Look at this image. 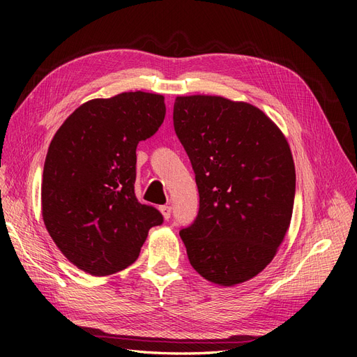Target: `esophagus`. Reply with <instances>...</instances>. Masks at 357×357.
<instances>
[{
    "mask_svg": "<svg viewBox=\"0 0 357 357\" xmlns=\"http://www.w3.org/2000/svg\"><path fill=\"white\" fill-rule=\"evenodd\" d=\"M159 210H160L162 215H164L165 220H168L171 218V207H169V205H162V207H159Z\"/></svg>",
    "mask_w": 357,
    "mask_h": 357,
    "instance_id": "1",
    "label": "esophagus"
}]
</instances>
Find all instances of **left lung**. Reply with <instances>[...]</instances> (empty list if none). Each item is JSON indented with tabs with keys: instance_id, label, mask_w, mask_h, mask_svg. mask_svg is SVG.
I'll list each match as a JSON object with an SVG mask.
<instances>
[{
	"instance_id": "8db88e82",
	"label": "left lung",
	"mask_w": 357,
	"mask_h": 357,
	"mask_svg": "<svg viewBox=\"0 0 357 357\" xmlns=\"http://www.w3.org/2000/svg\"><path fill=\"white\" fill-rule=\"evenodd\" d=\"M172 119L199 192L197 219L180 231L189 262L214 284L248 282L290 226L296 174L287 139L257 107L223 96H177Z\"/></svg>"
}]
</instances>
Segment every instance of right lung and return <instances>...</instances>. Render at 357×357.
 Segmentation results:
<instances>
[{"instance_id": "right-lung-1", "label": "right lung", "mask_w": 357, "mask_h": 357, "mask_svg": "<svg viewBox=\"0 0 357 357\" xmlns=\"http://www.w3.org/2000/svg\"><path fill=\"white\" fill-rule=\"evenodd\" d=\"M164 100L142 91L91 100L66 119L49 146L43 220L62 255L91 275L134 264L149 229L164 222L134 192L135 150L164 122Z\"/></svg>"}]
</instances>
